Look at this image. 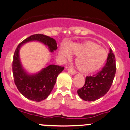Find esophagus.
Segmentation results:
<instances>
[{"mask_svg":"<svg viewBox=\"0 0 130 130\" xmlns=\"http://www.w3.org/2000/svg\"><path fill=\"white\" fill-rule=\"evenodd\" d=\"M67 71L69 72V74H72V75H74V74H76V71L72 67H69L67 68Z\"/></svg>","mask_w":130,"mask_h":130,"instance_id":"obj_1","label":"esophagus"}]
</instances>
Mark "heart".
Instances as JSON below:
<instances>
[{"label": "heart", "instance_id": "heart-1", "mask_svg": "<svg viewBox=\"0 0 130 130\" xmlns=\"http://www.w3.org/2000/svg\"><path fill=\"white\" fill-rule=\"evenodd\" d=\"M60 55L69 58L71 55L77 56L75 65L80 72L90 74L101 69L108 58V53L98 44L87 41L81 44H72L68 49L62 46Z\"/></svg>", "mask_w": 130, "mask_h": 130}]
</instances>
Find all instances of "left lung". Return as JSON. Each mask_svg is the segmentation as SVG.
<instances>
[{"instance_id":"8db88e82","label":"left lung","mask_w":130,"mask_h":130,"mask_svg":"<svg viewBox=\"0 0 130 130\" xmlns=\"http://www.w3.org/2000/svg\"><path fill=\"white\" fill-rule=\"evenodd\" d=\"M116 70L115 56L110 49L107 63L101 71L93 76H87L84 85L77 90L80 99L85 101H94L105 95L111 87Z\"/></svg>"}]
</instances>
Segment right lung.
<instances>
[{"label":"right lung","mask_w":130,"mask_h":130,"mask_svg":"<svg viewBox=\"0 0 130 130\" xmlns=\"http://www.w3.org/2000/svg\"><path fill=\"white\" fill-rule=\"evenodd\" d=\"M31 41H39L48 47L53 53L57 49V44L54 39L43 34H34L25 39L16 47L12 60L14 80L19 91L28 99L41 102L50 95L56 83L59 74L64 67L50 65L38 73L30 74L23 69L20 59V49L23 44Z\"/></svg>","instance_id":"1"}]
</instances>
